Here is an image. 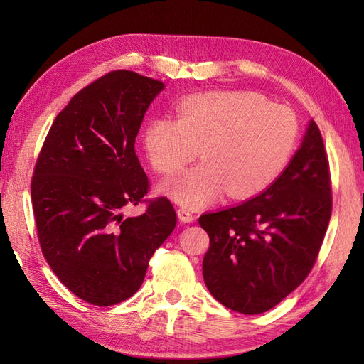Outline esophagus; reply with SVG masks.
<instances>
[{
	"instance_id": "1",
	"label": "esophagus",
	"mask_w": 364,
	"mask_h": 364,
	"mask_svg": "<svg viewBox=\"0 0 364 364\" xmlns=\"http://www.w3.org/2000/svg\"><path fill=\"white\" fill-rule=\"evenodd\" d=\"M178 218H180L181 222L184 223H189V222H194L196 220V215L192 214L189 210H186V208H178Z\"/></svg>"
}]
</instances>
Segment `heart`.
<instances>
[{"instance_id": "1", "label": "heart", "mask_w": 364, "mask_h": 364, "mask_svg": "<svg viewBox=\"0 0 364 364\" xmlns=\"http://www.w3.org/2000/svg\"><path fill=\"white\" fill-rule=\"evenodd\" d=\"M299 139L289 107L253 92L215 90L178 102L173 117L151 120L144 149L159 173H175L197 156L205 162L162 183L176 203L200 208L223 191L245 198L267 189L288 167Z\"/></svg>"}]
</instances>
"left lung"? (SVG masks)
<instances>
[{
    "label": "left lung",
    "instance_id": "obj_1",
    "mask_svg": "<svg viewBox=\"0 0 364 364\" xmlns=\"http://www.w3.org/2000/svg\"><path fill=\"white\" fill-rule=\"evenodd\" d=\"M331 215V181L321 131L311 120L283 173L258 197L200 215L210 235L203 278L213 297L259 314L305 280Z\"/></svg>",
    "mask_w": 364,
    "mask_h": 364
}]
</instances>
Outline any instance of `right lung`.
<instances>
[{
  "mask_svg": "<svg viewBox=\"0 0 364 364\" xmlns=\"http://www.w3.org/2000/svg\"><path fill=\"white\" fill-rule=\"evenodd\" d=\"M164 84L114 70L81 89L54 119L31 181L42 253L76 297L97 306L137 292L154 250L176 225L170 200H146L134 150L144 115ZM146 203L137 218L128 205Z\"/></svg>",
  "mask_w": 364,
  "mask_h": 364,
  "instance_id": "obj_1",
  "label": "right lung"
}]
</instances>
